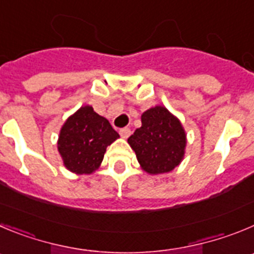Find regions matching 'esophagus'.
<instances>
[{"label": "esophagus", "instance_id": "esophagus-1", "mask_svg": "<svg viewBox=\"0 0 254 254\" xmlns=\"http://www.w3.org/2000/svg\"><path fill=\"white\" fill-rule=\"evenodd\" d=\"M120 134L123 137V138H127V137L131 134V129L127 128V127H125V128H121L120 129Z\"/></svg>", "mask_w": 254, "mask_h": 254}]
</instances>
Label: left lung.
Returning a JSON list of instances; mask_svg holds the SVG:
<instances>
[{
    "label": "left lung",
    "instance_id": "obj_1",
    "mask_svg": "<svg viewBox=\"0 0 254 254\" xmlns=\"http://www.w3.org/2000/svg\"><path fill=\"white\" fill-rule=\"evenodd\" d=\"M141 122L128 138L141 167L151 175L173 171L185 153L186 134L180 121L165 107L156 106L143 112Z\"/></svg>",
    "mask_w": 254,
    "mask_h": 254
}]
</instances>
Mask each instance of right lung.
Returning a JSON list of instances; mask_svg holds the SVG:
<instances>
[{
  "label": "right lung",
  "mask_w": 254,
  "mask_h": 254,
  "mask_svg": "<svg viewBox=\"0 0 254 254\" xmlns=\"http://www.w3.org/2000/svg\"><path fill=\"white\" fill-rule=\"evenodd\" d=\"M120 134L93 107H80L60 129L58 150L65 167L78 175L92 174L103 161L104 152Z\"/></svg>",
  "instance_id": "1"
}]
</instances>
